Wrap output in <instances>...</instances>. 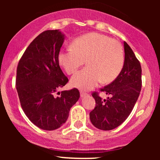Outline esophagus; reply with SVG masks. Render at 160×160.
I'll return each instance as SVG.
<instances>
[{
  "label": "esophagus",
  "instance_id": "obj_1",
  "mask_svg": "<svg viewBox=\"0 0 160 160\" xmlns=\"http://www.w3.org/2000/svg\"><path fill=\"white\" fill-rule=\"evenodd\" d=\"M80 95H81V98H84V97H85V96H87V93H85L84 92L81 91V92H80Z\"/></svg>",
  "mask_w": 160,
  "mask_h": 160
}]
</instances>
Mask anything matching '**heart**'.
<instances>
[{"mask_svg":"<svg viewBox=\"0 0 160 160\" xmlns=\"http://www.w3.org/2000/svg\"><path fill=\"white\" fill-rule=\"evenodd\" d=\"M88 66L76 73L71 79L73 87L89 90L102 80L113 82L124 66V56L121 44L105 35L92 32L76 38L72 47L61 50L58 61L68 74L76 71L85 62Z\"/></svg>","mask_w":160,"mask_h":160,"instance_id":"heart-1","label":"heart"}]
</instances>
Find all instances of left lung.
<instances>
[{"label": "left lung", "instance_id": "obj_1", "mask_svg": "<svg viewBox=\"0 0 160 160\" xmlns=\"http://www.w3.org/2000/svg\"><path fill=\"white\" fill-rule=\"evenodd\" d=\"M124 66L117 78L100 89L110 95L102 100L92 93L95 108L89 113L92 124L102 130H113L125 121L134 108L141 90V66L134 52L124 42Z\"/></svg>", "mask_w": 160, "mask_h": 160}]
</instances>
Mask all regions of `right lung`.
<instances>
[{"label": "right lung", "mask_w": 160, "mask_h": 160, "mask_svg": "<svg viewBox=\"0 0 160 160\" xmlns=\"http://www.w3.org/2000/svg\"><path fill=\"white\" fill-rule=\"evenodd\" d=\"M64 40L59 30L41 32L26 49L17 69L16 87L22 110L44 130H56L65 123L70 109L80 97L76 88L54 96L68 82L58 61Z\"/></svg>", "instance_id": "obj_1"}]
</instances>
